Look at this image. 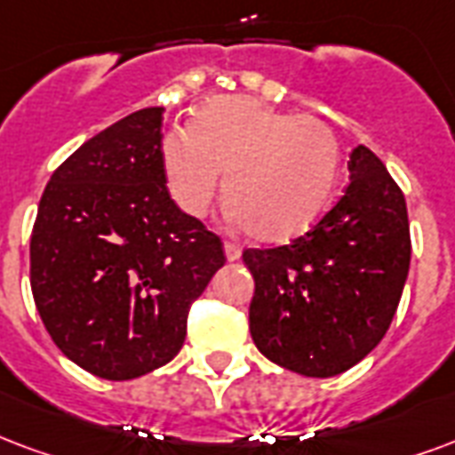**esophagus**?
<instances>
[{
    "label": "esophagus",
    "mask_w": 455,
    "mask_h": 455,
    "mask_svg": "<svg viewBox=\"0 0 455 455\" xmlns=\"http://www.w3.org/2000/svg\"><path fill=\"white\" fill-rule=\"evenodd\" d=\"M224 253H227V260H238V258H241V253H243V248H241V245L238 243H231V241H227V243H224Z\"/></svg>",
    "instance_id": "1"
}]
</instances>
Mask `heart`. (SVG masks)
I'll use <instances>...</instances> for the list:
<instances>
[{"label":"heart","instance_id":"1","mask_svg":"<svg viewBox=\"0 0 455 455\" xmlns=\"http://www.w3.org/2000/svg\"><path fill=\"white\" fill-rule=\"evenodd\" d=\"M339 161L338 137L325 120L243 96L212 99L190 127L161 142L168 193L185 214L204 217L224 176L231 219L272 243L304 234L325 214Z\"/></svg>","mask_w":455,"mask_h":455}]
</instances>
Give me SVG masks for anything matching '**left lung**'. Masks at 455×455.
<instances>
[{
    "mask_svg": "<svg viewBox=\"0 0 455 455\" xmlns=\"http://www.w3.org/2000/svg\"><path fill=\"white\" fill-rule=\"evenodd\" d=\"M410 248L403 190L371 149L356 147L345 195L318 224L287 245L243 251L255 347L301 376L347 371L390 328Z\"/></svg>",
    "mask_w": 455,
    "mask_h": 455,
    "instance_id": "left-lung-1",
    "label": "left lung"
}]
</instances>
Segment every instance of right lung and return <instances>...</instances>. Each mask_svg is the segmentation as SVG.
Here are the masks:
<instances>
[{
    "label": "right lung",
    "instance_id": "1",
    "mask_svg": "<svg viewBox=\"0 0 455 455\" xmlns=\"http://www.w3.org/2000/svg\"><path fill=\"white\" fill-rule=\"evenodd\" d=\"M164 108H144L57 168L30 234V289L62 355L130 381L180 352L188 313L224 265V245L171 200Z\"/></svg>",
    "mask_w": 455,
    "mask_h": 455
}]
</instances>
